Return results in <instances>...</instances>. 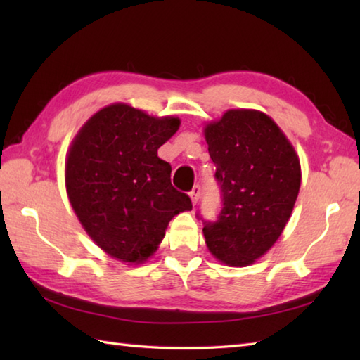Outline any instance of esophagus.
I'll list each match as a JSON object with an SVG mask.
<instances>
[{"instance_id": "esophagus-1", "label": "esophagus", "mask_w": 360, "mask_h": 360, "mask_svg": "<svg viewBox=\"0 0 360 360\" xmlns=\"http://www.w3.org/2000/svg\"><path fill=\"white\" fill-rule=\"evenodd\" d=\"M188 195H190V200H192L193 205H196L198 200H200V195H201V187H200V186H195V187L192 188V192H190Z\"/></svg>"}]
</instances>
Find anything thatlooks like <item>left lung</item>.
<instances>
[{
    "mask_svg": "<svg viewBox=\"0 0 360 360\" xmlns=\"http://www.w3.org/2000/svg\"><path fill=\"white\" fill-rule=\"evenodd\" d=\"M223 209L204 236L221 263L244 267L278 240L300 190V160L275 122L257 110H229L205 125Z\"/></svg>",
    "mask_w": 360,
    "mask_h": 360,
    "instance_id": "1",
    "label": "left lung"
}]
</instances>
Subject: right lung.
Listing matches in <instances>:
<instances>
[{
  "label": "right lung",
  "mask_w": 360,
  "mask_h": 360,
  "mask_svg": "<svg viewBox=\"0 0 360 360\" xmlns=\"http://www.w3.org/2000/svg\"><path fill=\"white\" fill-rule=\"evenodd\" d=\"M178 117H153L112 103L89 117L68 151L65 181L86 233L112 258L141 264L155 254L170 219L192 210L172 186L158 148L178 131Z\"/></svg>",
  "instance_id": "1"
}]
</instances>
